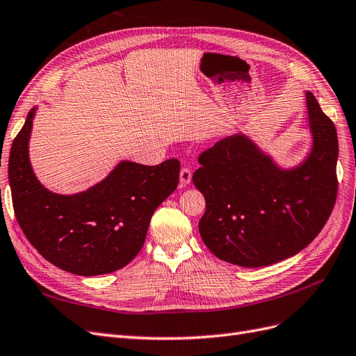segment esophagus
I'll list each match as a JSON object with an SVG mask.
<instances>
[{
    "mask_svg": "<svg viewBox=\"0 0 356 356\" xmlns=\"http://www.w3.org/2000/svg\"><path fill=\"white\" fill-rule=\"evenodd\" d=\"M191 179H192V170L189 167H183L180 170V186L189 185Z\"/></svg>",
    "mask_w": 356,
    "mask_h": 356,
    "instance_id": "esophagus-1",
    "label": "esophagus"
}]
</instances>
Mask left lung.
Listing matches in <instances>:
<instances>
[{
	"mask_svg": "<svg viewBox=\"0 0 356 356\" xmlns=\"http://www.w3.org/2000/svg\"><path fill=\"white\" fill-rule=\"evenodd\" d=\"M314 149L294 170L281 171L244 136L201 152L193 185L204 195L200 234L211 253L243 268L291 257L323 231L337 198V131L306 93Z\"/></svg>",
	"mask_w": 356,
	"mask_h": 356,
	"instance_id": "left-lung-1",
	"label": "left lung"
}]
</instances>
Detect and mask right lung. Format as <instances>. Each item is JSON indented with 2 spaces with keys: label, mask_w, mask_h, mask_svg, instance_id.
<instances>
[{
  "label": "right lung",
  "mask_w": 356,
  "mask_h": 356,
  "mask_svg": "<svg viewBox=\"0 0 356 356\" xmlns=\"http://www.w3.org/2000/svg\"><path fill=\"white\" fill-rule=\"evenodd\" d=\"M33 112L15 137L8 158L20 229L45 260L66 272L93 277L129 265L143 247L154 211L177 188L179 159L158 165L124 161L87 192L71 197L51 193L29 164Z\"/></svg>",
  "instance_id": "add662e5"
}]
</instances>
